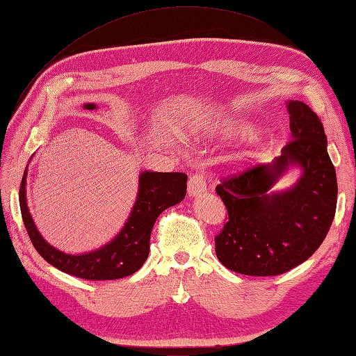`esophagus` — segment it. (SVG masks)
I'll return each mask as SVG.
<instances>
[{
    "label": "esophagus",
    "mask_w": 356,
    "mask_h": 356,
    "mask_svg": "<svg viewBox=\"0 0 356 356\" xmlns=\"http://www.w3.org/2000/svg\"><path fill=\"white\" fill-rule=\"evenodd\" d=\"M207 190V179L202 173H193L188 179V195L190 196H197L202 195Z\"/></svg>",
    "instance_id": "obj_1"
}]
</instances>
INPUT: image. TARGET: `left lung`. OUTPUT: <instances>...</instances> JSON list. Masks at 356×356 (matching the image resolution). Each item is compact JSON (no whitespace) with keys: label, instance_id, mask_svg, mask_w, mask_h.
<instances>
[{"label":"left lung","instance_id":"1","mask_svg":"<svg viewBox=\"0 0 356 356\" xmlns=\"http://www.w3.org/2000/svg\"><path fill=\"white\" fill-rule=\"evenodd\" d=\"M291 140L278 159L223 178L216 187L228 220L214 237L216 255L232 272L276 276L313 255L331 228L337 208L335 168L322 120L307 104L289 102ZM293 163L304 170L297 186L266 192Z\"/></svg>","mask_w":356,"mask_h":356}]
</instances>
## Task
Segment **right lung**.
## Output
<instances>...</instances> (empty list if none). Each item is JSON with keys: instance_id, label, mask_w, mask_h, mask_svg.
Listing matches in <instances>:
<instances>
[{"instance_id": "obj_1", "label": "right lung", "mask_w": 356, "mask_h": 356, "mask_svg": "<svg viewBox=\"0 0 356 356\" xmlns=\"http://www.w3.org/2000/svg\"><path fill=\"white\" fill-rule=\"evenodd\" d=\"M95 104L84 108L93 110ZM27 169L19 188V207L25 228L34 249L58 270L89 281H110L136 273L149 255L151 231L159 216L177 205L186 196L187 175L183 172H142L138 178V195L124 229L115 240L98 250L83 255H69L48 245L34 227L25 197Z\"/></svg>"}]
</instances>
